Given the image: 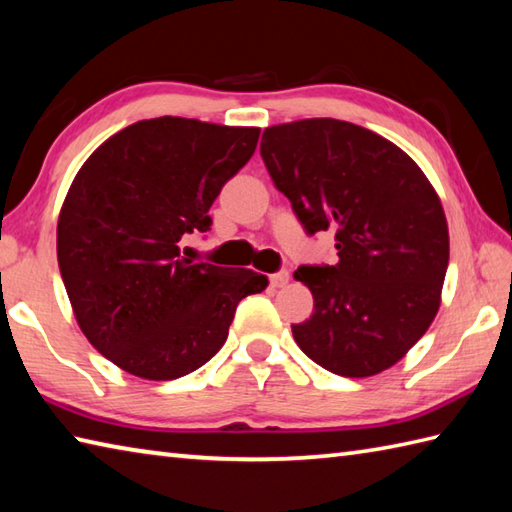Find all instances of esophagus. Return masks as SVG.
I'll return each instance as SVG.
<instances>
[{
	"label": "esophagus",
	"mask_w": 512,
	"mask_h": 512,
	"mask_svg": "<svg viewBox=\"0 0 512 512\" xmlns=\"http://www.w3.org/2000/svg\"><path fill=\"white\" fill-rule=\"evenodd\" d=\"M288 279H290L288 270H277V273L270 275V284H273L275 288H282L288 284Z\"/></svg>",
	"instance_id": "34e87169"
}]
</instances>
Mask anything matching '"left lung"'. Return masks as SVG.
<instances>
[{
    "instance_id": "obj_1",
    "label": "left lung",
    "mask_w": 512,
    "mask_h": 512,
    "mask_svg": "<svg viewBox=\"0 0 512 512\" xmlns=\"http://www.w3.org/2000/svg\"><path fill=\"white\" fill-rule=\"evenodd\" d=\"M259 153L306 235L333 230L337 262L299 266L313 293L297 346L342 377L399 362L428 330L448 268L442 202L402 148L339 119L264 130Z\"/></svg>"
}]
</instances>
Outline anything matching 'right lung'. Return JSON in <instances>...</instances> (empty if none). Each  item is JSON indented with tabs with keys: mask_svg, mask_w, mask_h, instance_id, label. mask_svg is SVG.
<instances>
[{
	"mask_svg": "<svg viewBox=\"0 0 512 512\" xmlns=\"http://www.w3.org/2000/svg\"><path fill=\"white\" fill-rule=\"evenodd\" d=\"M259 128L184 117L119 130L79 168L57 222V262L77 324L99 353L144 379L204 366L237 304L268 279L182 257L208 208L253 157Z\"/></svg>",
	"mask_w": 512,
	"mask_h": 512,
	"instance_id": "right-lung-1",
	"label": "right lung"
}]
</instances>
